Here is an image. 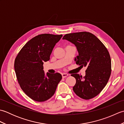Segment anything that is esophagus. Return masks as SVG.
<instances>
[{
    "mask_svg": "<svg viewBox=\"0 0 124 124\" xmlns=\"http://www.w3.org/2000/svg\"><path fill=\"white\" fill-rule=\"evenodd\" d=\"M68 76V74H67V73H62V76L63 78H64L65 77H67Z\"/></svg>",
    "mask_w": 124,
    "mask_h": 124,
    "instance_id": "esophagus-1",
    "label": "esophagus"
}]
</instances>
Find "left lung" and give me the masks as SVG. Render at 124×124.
<instances>
[{
  "label": "left lung",
  "instance_id": "obj_1",
  "mask_svg": "<svg viewBox=\"0 0 124 124\" xmlns=\"http://www.w3.org/2000/svg\"><path fill=\"white\" fill-rule=\"evenodd\" d=\"M65 39L74 44L78 52L75 59L80 67H86V75H71L76 80L73 90L79 97L89 100L97 95L106 86L111 71L109 52L102 42L90 32H80L64 35Z\"/></svg>",
  "mask_w": 124,
  "mask_h": 124
}]
</instances>
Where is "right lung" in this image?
<instances>
[{
  "instance_id": "1",
  "label": "right lung",
  "mask_w": 124,
  "mask_h": 124,
  "mask_svg": "<svg viewBox=\"0 0 124 124\" xmlns=\"http://www.w3.org/2000/svg\"><path fill=\"white\" fill-rule=\"evenodd\" d=\"M63 36L41 34L22 47L16 57L14 69L21 88L34 101L44 102L54 94L62 79L59 73L45 74L44 62L49 60L55 45Z\"/></svg>"
}]
</instances>
